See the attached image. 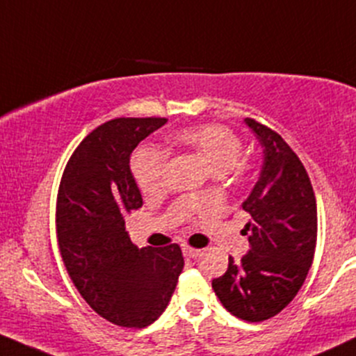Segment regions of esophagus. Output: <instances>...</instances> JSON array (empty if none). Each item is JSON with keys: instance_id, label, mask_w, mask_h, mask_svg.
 <instances>
[{"instance_id": "esophagus-1", "label": "esophagus", "mask_w": 356, "mask_h": 356, "mask_svg": "<svg viewBox=\"0 0 356 356\" xmlns=\"http://www.w3.org/2000/svg\"><path fill=\"white\" fill-rule=\"evenodd\" d=\"M182 252H184L186 257H197L201 254V250L200 249H194V247L184 245V247H182Z\"/></svg>"}]
</instances>
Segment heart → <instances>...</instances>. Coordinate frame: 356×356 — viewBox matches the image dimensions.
<instances>
[{"label": "heart", "mask_w": 356, "mask_h": 356, "mask_svg": "<svg viewBox=\"0 0 356 356\" xmlns=\"http://www.w3.org/2000/svg\"><path fill=\"white\" fill-rule=\"evenodd\" d=\"M175 143L193 149L203 156L216 177L223 174L244 175L245 165L238 162L242 155V141L232 129L220 124H203L186 128L174 136ZM134 181L147 197L162 196L165 191L167 153L155 148H140L133 155Z\"/></svg>", "instance_id": "obj_1"}]
</instances>
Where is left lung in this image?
<instances>
[{"label": "left lung", "mask_w": 356, "mask_h": 356, "mask_svg": "<svg viewBox=\"0 0 356 356\" xmlns=\"http://www.w3.org/2000/svg\"><path fill=\"white\" fill-rule=\"evenodd\" d=\"M259 138L264 163L259 181L242 203L252 216L242 234L250 250L228 257L225 275L211 286L230 314L249 323L275 317L290 304L312 266L317 242V204L304 163L285 140L247 118Z\"/></svg>", "instance_id": "1"}]
</instances>
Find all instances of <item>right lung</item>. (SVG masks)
Masks as SVG:
<instances>
[{"instance_id":"1","label":"right lung","mask_w":356,"mask_h":356,"mask_svg":"<svg viewBox=\"0 0 356 356\" xmlns=\"http://www.w3.org/2000/svg\"><path fill=\"white\" fill-rule=\"evenodd\" d=\"M165 118H118L78 145L56 201L59 252L85 302L115 326L145 327L165 310L184 268L177 244L138 249L124 216L143 207L129 168L133 149Z\"/></svg>"}]
</instances>
